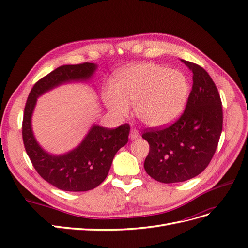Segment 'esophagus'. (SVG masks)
<instances>
[{
	"label": "esophagus",
	"mask_w": 248,
	"mask_h": 248,
	"mask_svg": "<svg viewBox=\"0 0 248 248\" xmlns=\"http://www.w3.org/2000/svg\"><path fill=\"white\" fill-rule=\"evenodd\" d=\"M139 138H140L139 131H138L136 128H131V129H130V134H129V139H130L131 140H137V139H139Z\"/></svg>",
	"instance_id": "1"
}]
</instances>
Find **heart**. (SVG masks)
<instances>
[{"instance_id":"1","label":"heart","mask_w":248,"mask_h":248,"mask_svg":"<svg viewBox=\"0 0 248 248\" xmlns=\"http://www.w3.org/2000/svg\"><path fill=\"white\" fill-rule=\"evenodd\" d=\"M188 82L176 69L152 63L125 68L117 82L107 87L103 94L108 110L118 118L129 115L134 103L136 115L150 127L166 126L180 116L188 97Z\"/></svg>"}]
</instances>
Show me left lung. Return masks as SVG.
<instances>
[{
    "label": "left lung",
    "mask_w": 248,
    "mask_h": 248,
    "mask_svg": "<svg viewBox=\"0 0 248 248\" xmlns=\"http://www.w3.org/2000/svg\"><path fill=\"white\" fill-rule=\"evenodd\" d=\"M181 61L193 74L184 112L170 126L149 128L141 136L150 146L144 168L161 183L200 175L211 161L222 131L221 100L214 81L198 64Z\"/></svg>",
    "instance_id": "left-lung-1"
}]
</instances>
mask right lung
Masks as SVG:
<instances>
[{
    "label": "right lung",
    "instance_id": "1",
    "mask_svg": "<svg viewBox=\"0 0 248 248\" xmlns=\"http://www.w3.org/2000/svg\"><path fill=\"white\" fill-rule=\"evenodd\" d=\"M97 68L94 63L63 65L34 85L29 94L22 119V140L28 156L37 172L52 186L65 191H88L107 178L112 159L128 141L130 127L123 124L115 129L93 125L86 138L72 151L51 155L39 146L32 130V115L37 98L60 85L86 81Z\"/></svg>",
    "mask_w": 248,
    "mask_h": 248
}]
</instances>
